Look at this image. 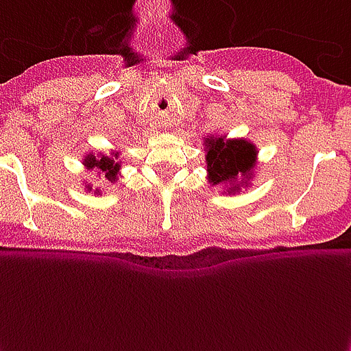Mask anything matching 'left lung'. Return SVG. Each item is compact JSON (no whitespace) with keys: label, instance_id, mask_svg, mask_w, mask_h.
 I'll return each mask as SVG.
<instances>
[{"label":"left lung","instance_id":"obj_1","mask_svg":"<svg viewBox=\"0 0 351 351\" xmlns=\"http://www.w3.org/2000/svg\"><path fill=\"white\" fill-rule=\"evenodd\" d=\"M204 147L208 181L211 184H230L228 193L239 192L242 182L247 184L258 154L253 143L247 140H226V136H210L204 140Z\"/></svg>","mask_w":351,"mask_h":351}]
</instances>
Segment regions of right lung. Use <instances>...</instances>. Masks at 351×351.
Instances as JSON below:
<instances>
[{
  "label": "right lung",
  "instance_id": "right-lung-1",
  "mask_svg": "<svg viewBox=\"0 0 351 351\" xmlns=\"http://www.w3.org/2000/svg\"><path fill=\"white\" fill-rule=\"evenodd\" d=\"M118 158V154H114V158H109V156H104L100 154L97 158V156H93V154H88L86 158H84V167L88 170H93V169H98L102 173H106V179L107 181H111L114 182L118 179V172H120V163H117L114 159ZM88 190H91L88 186Z\"/></svg>",
  "mask_w": 351,
  "mask_h": 351
}]
</instances>
